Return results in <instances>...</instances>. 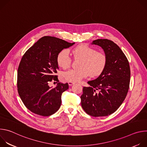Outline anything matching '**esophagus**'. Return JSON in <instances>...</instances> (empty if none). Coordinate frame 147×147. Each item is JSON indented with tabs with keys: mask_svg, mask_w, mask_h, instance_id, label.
I'll use <instances>...</instances> for the list:
<instances>
[{
	"mask_svg": "<svg viewBox=\"0 0 147 147\" xmlns=\"http://www.w3.org/2000/svg\"><path fill=\"white\" fill-rule=\"evenodd\" d=\"M68 84H69V85L70 86H72L73 84H74V82H71V81H69V82H68Z\"/></svg>",
	"mask_w": 147,
	"mask_h": 147,
	"instance_id": "34e87169",
	"label": "esophagus"
}]
</instances>
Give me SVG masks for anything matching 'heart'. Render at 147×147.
<instances>
[{
  "mask_svg": "<svg viewBox=\"0 0 147 147\" xmlns=\"http://www.w3.org/2000/svg\"><path fill=\"white\" fill-rule=\"evenodd\" d=\"M72 53L76 58L81 59L78 69H70L63 73L64 78L68 81L77 82L87 77L100 75L107 65L106 55L87 45H80L72 49ZM56 61L58 65L66 69L71 64V57L67 49L60 51L57 55Z\"/></svg>",
  "mask_w": 147,
  "mask_h": 147,
  "instance_id": "b5f03b06",
  "label": "heart"
}]
</instances>
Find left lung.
<instances>
[{
	"label": "left lung",
	"instance_id": "1",
	"mask_svg": "<svg viewBox=\"0 0 147 147\" xmlns=\"http://www.w3.org/2000/svg\"><path fill=\"white\" fill-rule=\"evenodd\" d=\"M92 44L103 49L107 62L100 76L88 81L90 87H83L81 107L91 116H106L114 113L126 97L130 80L129 63L119 46L111 40L98 39Z\"/></svg>",
	"mask_w": 147,
	"mask_h": 147
}]
</instances>
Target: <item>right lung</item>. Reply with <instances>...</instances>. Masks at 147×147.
I'll return each instance as SVG.
<instances>
[{"label":"right lung","mask_w":147,"mask_h":147,"mask_svg":"<svg viewBox=\"0 0 147 147\" xmlns=\"http://www.w3.org/2000/svg\"><path fill=\"white\" fill-rule=\"evenodd\" d=\"M74 44L45 36L22 57L17 71V90L24 105L32 113L49 116L60 108L61 94L69 88L68 84L58 82L55 88L49 84L57 79V54Z\"/></svg>","instance_id":"1"}]
</instances>
